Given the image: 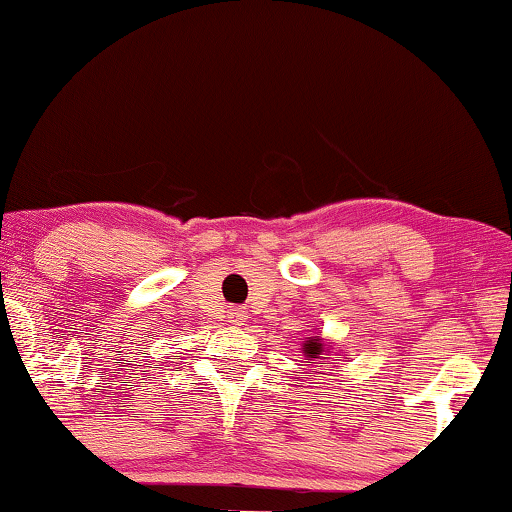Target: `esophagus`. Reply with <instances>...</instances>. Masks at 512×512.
Here are the masks:
<instances>
[{
	"instance_id": "esophagus-1",
	"label": "esophagus",
	"mask_w": 512,
	"mask_h": 512,
	"mask_svg": "<svg viewBox=\"0 0 512 512\" xmlns=\"http://www.w3.org/2000/svg\"><path fill=\"white\" fill-rule=\"evenodd\" d=\"M228 319L235 321V324H240V321L244 319V310H242V307H233V310L228 312Z\"/></svg>"
}]
</instances>
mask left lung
Wrapping results in <instances>:
<instances>
[{
	"mask_svg": "<svg viewBox=\"0 0 512 512\" xmlns=\"http://www.w3.org/2000/svg\"><path fill=\"white\" fill-rule=\"evenodd\" d=\"M303 352H305V356H307V359H310V363H312L314 359H319V354L326 352L324 342H321L319 338H307L305 345H303ZM335 361H338V359H335Z\"/></svg>",
	"mask_w": 512,
	"mask_h": 512,
	"instance_id": "1",
	"label": "left lung"
}]
</instances>
